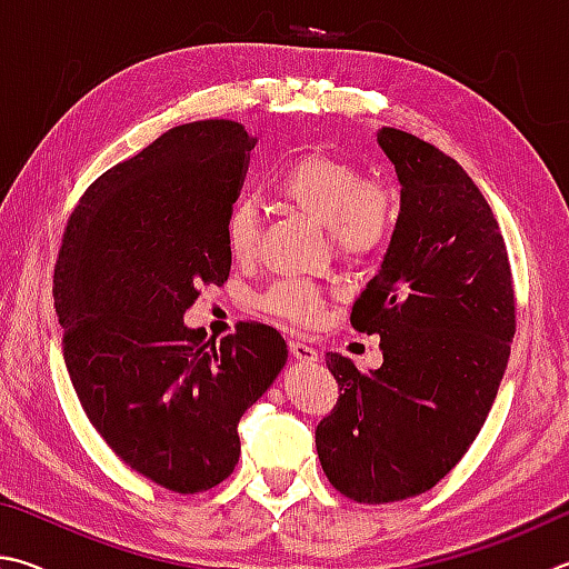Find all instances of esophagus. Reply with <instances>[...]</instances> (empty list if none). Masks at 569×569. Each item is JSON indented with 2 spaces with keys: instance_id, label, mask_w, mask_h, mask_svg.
Returning a JSON list of instances; mask_svg holds the SVG:
<instances>
[{
  "instance_id": "obj_1",
  "label": "esophagus",
  "mask_w": 569,
  "mask_h": 569,
  "mask_svg": "<svg viewBox=\"0 0 569 569\" xmlns=\"http://www.w3.org/2000/svg\"><path fill=\"white\" fill-rule=\"evenodd\" d=\"M290 355L295 357L297 362H305V365H312V362L320 360V355H317L315 347L305 345L300 340H290Z\"/></svg>"
}]
</instances>
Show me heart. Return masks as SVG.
<instances>
[{"label": "heart", "mask_w": 569, "mask_h": 569, "mask_svg": "<svg viewBox=\"0 0 569 569\" xmlns=\"http://www.w3.org/2000/svg\"><path fill=\"white\" fill-rule=\"evenodd\" d=\"M272 192L279 202L322 224L327 242L345 262H365L382 252L400 217L397 197L385 184L367 182L360 167L325 149H307L284 164ZM224 242L237 262H249L259 247V212L239 199L224 217ZM327 292L305 282H277L259 297L267 315L312 327L320 322Z\"/></svg>", "instance_id": "b5f03b06"}]
</instances>
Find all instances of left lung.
<instances>
[{
	"instance_id": "left-lung-1",
	"label": "left lung",
	"mask_w": 569,
	"mask_h": 569,
	"mask_svg": "<svg viewBox=\"0 0 569 569\" xmlns=\"http://www.w3.org/2000/svg\"><path fill=\"white\" fill-rule=\"evenodd\" d=\"M377 142L402 184L400 217L350 322L380 335L385 362L360 372L327 355L342 395L315 432L327 480L362 505L422 495L462 460L515 337L510 259L480 189L420 137L382 127Z\"/></svg>"
}]
</instances>
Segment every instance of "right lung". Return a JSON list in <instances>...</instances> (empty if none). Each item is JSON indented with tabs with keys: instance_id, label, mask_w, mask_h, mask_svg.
Listing matches in <instances>:
<instances>
[{
	"instance_id": "right-lung-1",
	"label": "right lung",
	"mask_w": 569,
	"mask_h": 569,
	"mask_svg": "<svg viewBox=\"0 0 569 569\" xmlns=\"http://www.w3.org/2000/svg\"><path fill=\"white\" fill-rule=\"evenodd\" d=\"M254 137L232 119L169 129L94 179L69 217L54 310L74 392L127 467L179 495L212 490L239 460L237 425L287 362L274 327L204 340L182 322L232 267L224 217Z\"/></svg>"
}]
</instances>
